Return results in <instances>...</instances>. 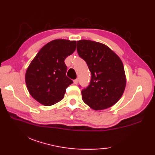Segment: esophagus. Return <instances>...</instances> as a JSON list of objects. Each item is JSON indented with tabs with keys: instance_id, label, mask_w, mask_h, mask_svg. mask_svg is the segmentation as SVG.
Segmentation results:
<instances>
[{
	"instance_id": "34e87169",
	"label": "esophagus",
	"mask_w": 155,
	"mask_h": 155,
	"mask_svg": "<svg viewBox=\"0 0 155 155\" xmlns=\"http://www.w3.org/2000/svg\"><path fill=\"white\" fill-rule=\"evenodd\" d=\"M73 82H74V83L75 84H78V78H77V79L74 80V81H73Z\"/></svg>"
}]
</instances>
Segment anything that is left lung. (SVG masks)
Masks as SVG:
<instances>
[{
	"label": "left lung",
	"mask_w": 155,
	"mask_h": 155,
	"mask_svg": "<svg viewBox=\"0 0 155 155\" xmlns=\"http://www.w3.org/2000/svg\"><path fill=\"white\" fill-rule=\"evenodd\" d=\"M77 49L91 73L90 84L81 91L84 103L94 110L106 109L116 104L127 83L121 59L101 42L81 40L77 41Z\"/></svg>",
	"instance_id": "8db88e82"
}]
</instances>
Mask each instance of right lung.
<instances>
[{
  "instance_id": "1",
  "label": "right lung",
  "mask_w": 155,
  "mask_h": 155,
  "mask_svg": "<svg viewBox=\"0 0 155 155\" xmlns=\"http://www.w3.org/2000/svg\"><path fill=\"white\" fill-rule=\"evenodd\" d=\"M77 47V41L56 39L45 45L29 64L25 82L29 93L39 103L51 106L61 101L72 83L64 60Z\"/></svg>"
}]
</instances>
